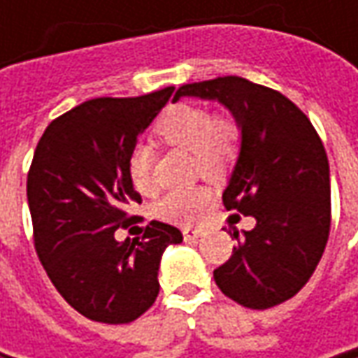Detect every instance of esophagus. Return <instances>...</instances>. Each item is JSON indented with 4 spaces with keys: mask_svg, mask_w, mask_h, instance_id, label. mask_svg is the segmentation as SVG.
Masks as SVG:
<instances>
[{
    "mask_svg": "<svg viewBox=\"0 0 358 358\" xmlns=\"http://www.w3.org/2000/svg\"><path fill=\"white\" fill-rule=\"evenodd\" d=\"M201 235H203V229H185V231H183V237H185V241L199 239Z\"/></svg>",
    "mask_w": 358,
    "mask_h": 358,
    "instance_id": "esophagus-1",
    "label": "esophagus"
}]
</instances>
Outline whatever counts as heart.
Here are the masks:
<instances>
[{
	"label": "heart",
	"instance_id": "obj_1",
	"mask_svg": "<svg viewBox=\"0 0 358 358\" xmlns=\"http://www.w3.org/2000/svg\"><path fill=\"white\" fill-rule=\"evenodd\" d=\"M155 135L167 147H177L193 153V169L209 179L225 177L237 163L243 147V127L239 119L229 113H217L195 103L171 105L155 125ZM131 183L141 193H151L153 181V151L147 145H137L127 163ZM209 187L195 185L169 191L155 203L153 213L161 221L189 227L197 223L211 207Z\"/></svg>",
	"mask_w": 358,
	"mask_h": 358
}]
</instances>
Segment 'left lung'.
<instances>
[{
    "label": "left lung",
    "mask_w": 358,
    "mask_h": 358,
    "mask_svg": "<svg viewBox=\"0 0 358 358\" xmlns=\"http://www.w3.org/2000/svg\"><path fill=\"white\" fill-rule=\"evenodd\" d=\"M217 99L239 119L243 147L223 203L257 225L233 233L237 247L213 271L223 295L271 309L310 279L331 231V179L323 141L309 117L279 91L237 76L181 85L175 99Z\"/></svg>",
    "instance_id": "left-lung-1"
}]
</instances>
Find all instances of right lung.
I'll use <instances>...</instances> for the list:
<instances>
[{"label": "right lung", "mask_w": 358, "mask_h": 358, "mask_svg": "<svg viewBox=\"0 0 358 358\" xmlns=\"http://www.w3.org/2000/svg\"><path fill=\"white\" fill-rule=\"evenodd\" d=\"M175 87L139 97H95L53 119L35 147L27 203L35 253L59 295L107 324L139 319L159 295V261L181 243L177 227L151 221L141 239L119 243L141 195L127 163L139 135Z\"/></svg>", "instance_id": "1"}]
</instances>
